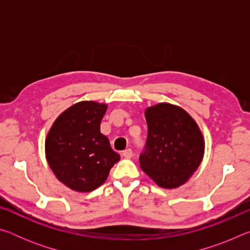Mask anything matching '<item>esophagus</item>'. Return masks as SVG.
I'll return each instance as SVG.
<instances>
[{
  "mask_svg": "<svg viewBox=\"0 0 250 250\" xmlns=\"http://www.w3.org/2000/svg\"><path fill=\"white\" fill-rule=\"evenodd\" d=\"M122 155H124L125 159H130V158H132L133 152L131 149H125L124 152H122Z\"/></svg>",
  "mask_w": 250,
  "mask_h": 250,
  "instance_id": "obj_1",
  "label": "esophagus"
}]
</instances>
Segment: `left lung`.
<instances>
[{
	"mask_svg": "<svg viewBox=\"0 0 250 250\" xmlns=\"http://www.w3.org/2000/svg\"><path fill=\"white\" fill-rule=\"evenodd\" d=\"M147 139L140 155L142 171L160 188L185 184L201 166L205 151L195 120L179 105L161 103L145 112Z\"/></svg>",
	"mask_w": 250,
	"mask_h": 250,
	"instance_id": "obj_1",
	"label": "left lung"
}]
</instances>
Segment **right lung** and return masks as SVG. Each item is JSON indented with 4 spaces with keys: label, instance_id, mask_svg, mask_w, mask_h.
I'll use <instances>...</instances> for the list:
<instances>
[{
    "label": "right lung",
    "instance_id": "add662e5",
    "mask_svg": "<svg viewBox=\"0 0 250 250\" xmlns=\"http://www.w3.org/2000/svg\"><path fill=\"white\" fill-rule=\"evenodd\" d=\"M108 105L80 101L54 121L45 140V155L57 179L76 192H91L104 183L120 155L100 132Z\"/></svg>",
    "mask_w": 250,
    "mask_h": 250
}]
</instances>
